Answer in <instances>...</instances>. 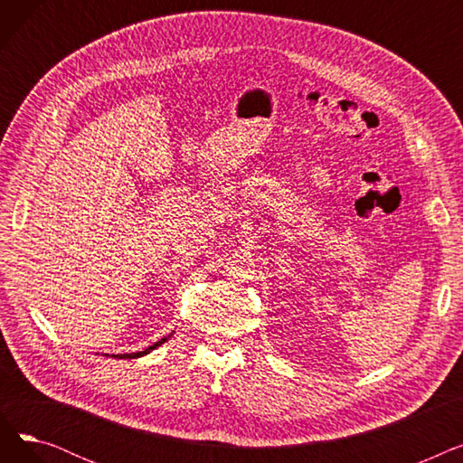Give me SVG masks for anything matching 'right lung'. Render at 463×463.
Instances as JSON below:
<instances>
[{"label":"right lung","instance_id":"add662e5","mask_svg":"<svg viewBox=\"0 0 463 463\" xmlns=\"http://www.w3.org/2000/svg\"><path fill=\"white\" fill-rule=\"evenodd\" d=\"M175 334V332H173ZM173 334H168V335H165V337H161L159 339V342L157 344H154V345H150L148 349H144V351H138V353H129V354H112L114 358H138V356H144V354H148V353H152L154 349H157L161 344H165L166 342V339L170 337V335H173Z\"/></svg>","mask_w":463,"mask_h":463}]
</instances>
